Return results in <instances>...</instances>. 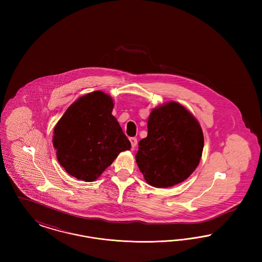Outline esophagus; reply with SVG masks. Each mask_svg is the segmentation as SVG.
Listing matches in <instances>:
<instances>
[{
    "instance_id": "obj_1",
    "label": "esophagus",
    "mask_w": 262,
    "mask_h": 262,
    "mask_svg": "<svg viewBox=\"0 0 262 262\" xmlns=\"http://www.w3.org/2000/svg\"><path fill=\"white\" fill-rule=\"evenodd\" d=\"M129 141H130V144H132V147L135 149L137 147V139L136 137H130L129 138Z\"/></svg>"
}]
</instances>
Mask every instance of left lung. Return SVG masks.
Here are the masks:
<instances>
[{
    "label": "left lung",
    "mask_w": 262,
    "mask_h": 262,
    "mask_svg": "<svg viewBox=\"0 0 262 262\" xmlns=\"http://www.w3.org/2000/svg\"><path fill=\"white\" fill-rule=\"evenodd\" d=\"M147 128L136 155L146 183L163 188L187 180L199 166L204 145L195 117L180 103L170 101L151 111Z\"/></svg>",
    "instance_id": "1"
}]
</instances>
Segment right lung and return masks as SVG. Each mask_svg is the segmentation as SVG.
I'll return each instance as SVG.
<instances>
[{
    "mask_svg": "<svg viewBox=\"0 0 262 262\" xmlns=\"http://www.w3.org/2000/svg\"><path fill=\"white\" fill-rule=\"evenodd\" d=\"M112 97L94 91L75 101L54 127L53 145L68 174L96 181L130 142L112 115Z\"/></svg>",
    "mask_w": 262,
    "mask_h": 262,
    "instance_id": "right-lung-1",
    "label": "right lung"
}]
</instances>
